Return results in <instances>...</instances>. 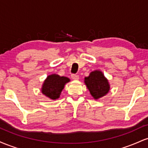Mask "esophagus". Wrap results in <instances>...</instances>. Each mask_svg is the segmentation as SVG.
<instances>
[{
	"mask_svg": "<svg viewBox=\"0 0 148 148\" xmlns=\"http://www.w3.org/2000/svg\"><path fill=\"white\" fill-rule=\"evenodd\" d=\"M72 79L73 80H79V75H76V74H72Z\"/></svg>",
	"mask_w": 148,
	"mask_h": 148,
	"instance_id": "34e87169",
	"label": "esophagus"
}]
</instances>
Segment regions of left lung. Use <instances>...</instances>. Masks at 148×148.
Returning a JSON list of instances; mask_svg holds the SVG:
<instances>
[{
  "label": "left lung",
  "mask_w": 148,
  "mask_h": 148,
  "mask_svg": "<svg viewBox=\"0 0 148 148\" xmlns=\"http://www.w3.org/2000/svg\"><path fill=\"white\" fill-rule=\"evenodd\" d=\"M84 83L95 99H99L106 95L111 88L108 79L100 70L91 72L89 76L85 77Z\"/></svg>",
  "instance_id": "obj_1"
}]
</instances>
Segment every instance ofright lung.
<instances>
[{
  "instance_id": "obj_1",
  "label": "right lung",
  "mask_w": 148,
  "mask_h": 148,
  "mask_svg": "<svg viewBox=\"0 0 148 148\" xmlns=\"http://www.w3.org/2000/svg\"><path fill=\"white\" fill-rule=\"evenodd\" d=\"M70 79L66 76H60L56 74L49 75L45 80L41 88V92L44 95L49 99L56 100L60 97L61 92L64 89L67 83Z\"/></svg>"
}]
</instances>
